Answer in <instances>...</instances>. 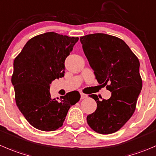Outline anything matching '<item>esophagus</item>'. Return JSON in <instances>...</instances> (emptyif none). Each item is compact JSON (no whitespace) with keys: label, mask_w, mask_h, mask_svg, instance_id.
Here are the masks:
<instances>
[{"label":"esophagus","mask_w":156,"mask_h":156,"mask_svg":"<svg viewBox=\"0 0 156 156\" xmlns=\"http://www.w3.org/2000/svg\"><path fill=\"white\" fill-rule=\"evenodd\" d=\"M80 94H81V99H84V98H87V95L85 94L82 93V92H81Z\"/></svg>","instance_id":"esophagus-1"}]
</instances>
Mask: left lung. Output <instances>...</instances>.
<instances>
[{
    "instance_id": "left-lung-1",
    "label": "left lung",
    "mask_w": 156,
    "mask_h": 156,
    "mask_svg": "<svg viewBox=\"0 0 156 156\" xmlns=\"http://www.w3.org/2000/svg\"><path fill=\"white\" fill-rule=\"evenodd\" d=\"M84 55L94 70L97 81L111 92L108 100L97 102V109L87 115L90 128L101 134L118 131L136 110L143 81L140 61L123 40L104 33H94L80 38Z\"/></svg>"
}]
</instances>
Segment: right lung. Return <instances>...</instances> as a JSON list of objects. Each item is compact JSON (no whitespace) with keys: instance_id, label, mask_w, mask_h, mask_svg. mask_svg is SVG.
Listing matches in <instances>:
<instances>
[{"instance_id":"1","label":"right lung","mask_w":156,"mask_h":156,"mask_svg":"<svg viewBox=\"0 0 156 156\" xmlns=\"http://www.w3.org/2000/svg\"><path fill=\"white\" fill-rule=\"evenodd\" d=\"M78 40V37L45 33L30 39L14 59L11 82L16 106L36 129L56 130L63 125L69 108L79 101L77 90L59 100L52 99L49 92L52 81L64 77L65 60Z\"/></svg>"}]
</instances>
